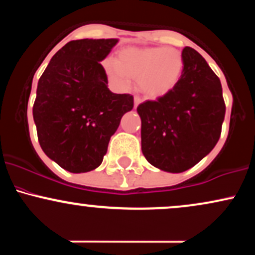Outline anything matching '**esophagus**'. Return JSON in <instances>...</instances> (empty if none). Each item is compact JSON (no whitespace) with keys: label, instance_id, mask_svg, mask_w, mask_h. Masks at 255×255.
<instances>
[{"label":"esophagus","instance_id":"esophagus-1","mask_svg":"<svg viewBox=\"0 0 255 255\" xmlns=\"http://www.w3.org/2000/svg\"><path fill=\"white\" fill-rule=\"evenodd\" d=\"M140 103H141V99L139 97H134V108H136Z\"/></svg>","mask_w":255,"mask_h":255}]
</instances>
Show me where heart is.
I'll use <instances>...</instances> for the list:
<instances>
[{
  "instance_id": "1",
  "label": "heart",
  "mask_w": 255,
  "mask_h": 255,
  "mask_svg": "<svg viewBox=\"0 0 255 255\" xmlns=\"http://www.w3.org/2000/svg\"><path fill=\"white\" fill-rule=\"evenodd\" d=\"M103 71L109 83L126 90L130 78L137 79L139 89L150 98H160L176 87L183 72V57L174 48H126L118 61L108 58Z\"/></svg>"
}]
</instances>
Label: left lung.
<instances>
[{
	"instance_id": "1",
	"label": "left lung",
	"mask_w": 255,
	"mask_h": 255,
	"mask_svg": "<svg viewBox=\"0 0 255 255\" xmlns=\"http://www.w3.org/2000/svg\"><path fill=\"white\" fill-rule=\"evenodd\" d=\"M182 57L176 87L136 109L142 153L150 164L172 174L188 170L213 150L225 115L221 80L205 58L189 46Z\"/></svg>"
}]
</instances>
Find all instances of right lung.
I'll return each mask as SVG.
<instances>
[{
	"mask_svg": "<svg viewBox=\"0 0 255 255\" xmlns=\"http://www.w3.org/2000/svg\"><path fill=\"white\" fill-rule=\"evenodd\" d=\"M118 43L116 38L72 40L38 81L33 120L40 147L69 172L98 168L122 116L133 109V96L108 89L99 63Z\"/></svg>",
	"mask_w": 255,
	"mask_h": 255,
	"instance_id": "add662e5",
	"label": "right lung"
}]
</instances>
